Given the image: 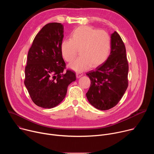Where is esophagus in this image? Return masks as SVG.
I'll return each instance as SVG.
<instances>
[{
  "instance_id": "esophagus-1",
  "label": "esophagus",
  "mask_w": 154,
  "mask_h": 154,
  "mask_svg": "<svg viewBox=\"0 0 154 154\" xmlns=\"http://www.w3.org/2000/svg\"><path fill=\"white\" fill-rule=\"evenodd\" d=\"M83 75V74L81 72H77L76 73V77L77 78H80Z\"/></svg>"
}]
</instances>
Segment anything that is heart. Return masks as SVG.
I'll return each mask as SVG.
<instances>
[{
    "mask_svg": "<svg viewBox=\"0 0 154 154\" xmlns=\"http://www.w3.org/2000/svg\"><path fill=\"white\" fill-rule=\"evenodd\" d=\"M111 47V37L107 32L83 26L71 32V39L61 42L60 49L63 58L68 63L74 60L79 50L80 56L69 68L82 72L102 64L108 58Z\"/></svg>",
    "mask_w": 154,
    "mask_h": 154,
    "instance_id": "heart-1",
    "label": "heart"
}]
</instances>
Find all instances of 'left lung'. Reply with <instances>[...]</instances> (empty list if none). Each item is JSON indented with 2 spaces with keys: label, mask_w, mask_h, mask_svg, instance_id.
I'll list each match as a JSON object with an SVG mask.
<instances>
[{
  "label": "left lung",
  "mask_w": 154,
  "mask_h": 154,
  "mask_svg": "<svg viewBox=\"0 0 154 154\" xmlns=\"http://www.w3.org/2000/svg\"><path fill=\"white\" fill-rule=\"evenodd\" d=\"M110 55L95 71L86 73L91 80L86 94L90 103L100 110H107L118 104L128 87V64L124 44L119 35H111Z\"/></svg>",
  "instance_id": "8db88e82"
}]
</instances>
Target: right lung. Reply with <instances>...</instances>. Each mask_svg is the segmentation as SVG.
Returning <instances> with one entry per match:
<instances>
[{"label": "right lung", "mask_w": 154, "mask_h": 154, "mask_svg": "<svg viewBox=\"0 0 154 154\" xmlns=\"http://www.w3.org/2000/svg\"><path fill=\"white\" fill-rule=\"evenodd\" d=\"M61 23H49L36 35L27 55L24 84L32 101L38 106L52 108L66 95L75 73L63 72L66 64L60 46L64 37Z\"/></svg>", "instance_id": "add662e5"}]
</instances>
